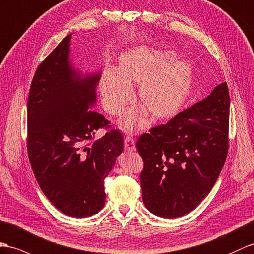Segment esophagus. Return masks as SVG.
Instances as JSON below:
<instances>
[{
  "instance_id": "esophagus-1",
  "label": "esophagus",
  "mask_w": 254,
  "mask_h": 254,
  "mask_svg": "<svg viewBox=\"0 0 254 254\" xmlns=\"http://www.w3.org/2000/svg\"><path fill=\"white\" fill-rule=\"evenodd\" d=\"M124 146H125V150L128 152H133L135 151V144H134V139L132 137H127L124 140Z\"/></svg>"
}]
</instances>
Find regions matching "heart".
<instances>
[{
  "mask_svg": "<svg viewBox=\"0 0 254 254\" xmlns=\"http://www.w3.org/2000/svg\"><path fill=\"white\" fill-rule=\"evenodd\" d=\"M174 55L156 52L145 46L133 47L120 57L119 70L109 67L100 78L103 108L120 115L132 97L131 83H139L140 103L155 117H165L180 108L190 86L193 69L185 59L174 60ZM142 111L132 109L124 116L121 126L133 132L143 125Z\"/></svg>",
  "mask_w": 254,
  "mask_h": 254,
  "instance_id": "heart-1",
  "label": "heart"
}]
</instances>
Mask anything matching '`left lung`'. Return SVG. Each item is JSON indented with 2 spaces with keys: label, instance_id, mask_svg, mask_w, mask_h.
Returning a JSON list of instances; mask_svg holds the SVG:
<instances>
[{
  "label": "left lung",
  "instance_id": "left-lung-1",
  "mask_svg": "<svg viewBox=\"0 0 254 254\" xmlns=\"http://www.w3.org/2000/svg\"><path fill=\"white\" fill-rule=\"evenodd\" d=\"M227 84L166 124L140 135L142 200L148 211L174 219L188 214L211 190L228 152Z\"/></svg>",
  "mask_w": 254,
  "mask_h": 254
}]
</instances>
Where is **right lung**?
Segmentation results:
<instances>
[{
  "mask_svg": "<svg viewBox=\"0 0 254 254\" xmlns=\"http://www.w3.org/2000/svg\"><path fill=\"white\" fill-rule=\"evenodd\" d=\"M72 34L42 61L28 97V155L43 193L63 213L87 218L106 203L104 179L124 151L123 134L96 112L100 73L72 66ZM108 131L95 140L98 128Z\"/></svg>",
  "mask_w": 254,
  "mask_h": 254,
  "instance_id": "add662e5",
  "label": "right lung"
}]
</instances>
